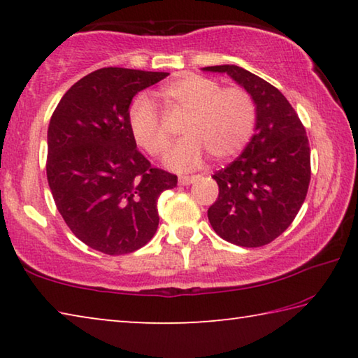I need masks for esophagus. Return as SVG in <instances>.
I'll list each match as a JSON object with an SVG mask.
<instances>
[{"label": "esophagus", "mask_w": 358, "mask_h": 358, "mask_svg": "<svg viewBox=\"0 0 358 358\" xmlns=\"http://www.w3.org/2000/svg\"><path fill=\"white\" fill-rule=\"evenodd\" d=\"M197 180H199L197 175H191V177H187V175H180L178 183L183 185V186H187V185H191V183H194V181H197Z\"/></svg>", "instance_id": "esophagus-1"}]
</instances>
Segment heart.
Returning <instances> with one entry per match:
<instances>
[{
  "label": "heart",
  "instance_id": "obj_1",
  "mask_svg": "<svg viewBox=\"0 0 358 358\" xmlns=\"http://www.w3.org/2000/svg\"><path fill=\"white\" fill-rule=\"evenodd\" d=\"M169 112L181 115V134L164 162L175 171H191L202 164L205 150L217 161L243 150L256 123V107L241 88H221L213 78L181 74L161 88ZM129 129L136 143L151 156H159L171 143V134L147 96L134 101Z\"/></svg>",
  "mask_w": 358,
  "mask_h": 358
}]
</instances>
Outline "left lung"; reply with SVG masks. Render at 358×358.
I'll return each mask as SVG.
<instances>
[{
    "label": "left lung",
    "instance_id": "left-lung-1",
    "mask_svg": "<svg viewBox=\"0 0 358 358\" xmlns=\"http://www.w3.org/2000/svg\"><path fill=\"white\" fill-rule=\"evenodd\" d=\"M202 71L227 74L256 106V131L243 153L213 175L220 194L208 208V221L229 243L268 245L292 224L305 202L311 180L306 131L280 90L264 78L235 64Z\"/></svg>",
    "mask_w": 358,
    "mask_h": 358
}]
</instances>
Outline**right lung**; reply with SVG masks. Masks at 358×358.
<instances>
[{"label":"right lung","instance_id":"right-lung-1","mask_svg":"<svg viewBox=\"0 0 358 358\" xmlns=\"http://www.w3.org/2000/svg\"><path fill=\"white\" fill-rule=\"evenodd\" d=\"M169 72L102 68L66 92L47 131V180L59 215L85 245L134 252L159 224L157 197L177 175L151 167L129 129L134 96Z\"/></svg>","mask_w":358,"mask_h":358}]
</instances>
